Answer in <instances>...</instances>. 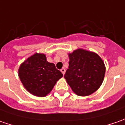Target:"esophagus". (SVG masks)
<instances>
[{
	"label": "esophagus",
	"instance_id": "obj_1",
	"mask_svg": "<svg viewBox=\"0 0 125 125\" xmlns=\"http://www.w3.org/2000/svg\"><path fill=\"white\" fill-rule=\"evenodd\" d=\"M60 72H61L62 73V74L64 75V74H65V68H62V69L60 70Z\"/></svg>",
	"mask_w": 125,
	"mask_h": 125
}]
</instances>
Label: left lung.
Returning a JSON list of instances; mask_svg holds the SVG:
<instances>
[{
    "instance_id": "left-lung-1",
    "label": "left lung",
    "mask_w": 125,
    "mask_h": 125,
    "mask_svg": "<svg viewBox=\"0 0 125 125\" xmlns=\"http://www.w3.org/2000/svg\"><path fill=\"white\" fill-rule=\"evenodd\" d=\"M69 67L65 79L76 94L85 97L94 93L102 83L106 67L100 56L78 49L69 54Z\"/></svg>"
}]
</instances>
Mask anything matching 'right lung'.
Segmentation results:
<instances>
[{
  "mask_svg": "<svg viewBox=\"0 0 125 125\" xmlns=\"http://www.w3.org/2000/svg\"><path fill=\"white\" fill-rule=\"evenodd\" d=\"M18 73L27 91L40 97L50 93L56 82L63 76L53 63L46 60L45 54L38 53L22 62Z\"/></svg>",
  "mask_w": 125,
  "mask_h": 125,
  "instance_id": "add662e5",
  "label": "right lung"
}]
</instances>
